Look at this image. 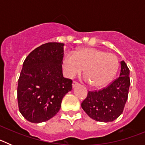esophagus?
<instances>
[{"label":"esophagus","instance_id":"obj_1","mask_svg":"<svg viewBox=\"0 0 145 145\" xmlns=\"http://www.w3.org/2000/svg\"><path fill=\"white\" fill-rule=\"evenodd\" d=\"M78 82H76V81H73V82H72V87H73V88H74V87H75V86H78Z\"/></svg>","mask_w":145,"mask_h":145}]
</instances>
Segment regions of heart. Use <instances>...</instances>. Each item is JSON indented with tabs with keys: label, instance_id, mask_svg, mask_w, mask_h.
I'll list each match as a JSON object with an SVG mask.
<instances>
[{
	"label": "heart",
	"instance_id": "heart-1",
	"mask_svg": "<svg viewBox=\"0 0 145 145\" xmlns=\"http://www.w3.org/2000/svg\"><path fill=\"white\" fill-rule=\"evenodd\" d=\"M119 61L112 53L85 47L72 54H67L63 59V70L68 78H74L84 69L86 80L96 88L103 87L112 80L118 71Z\"/></svg>",
	"mask_w": 145,
	"mask_h": 145
}]
</instances>
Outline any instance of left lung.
<instances>
[{
  "mask_svg": "<svg viewBox=\"0 0 145 145\" xmlns=\"http://www.w3.org/2000/svg\"><path fill=\"white\" fill-rule=\"evenodd\" d=\"M129 69L120 61V76L105 88L88 91L81 107L91 118L99 122H112L122 114L130 86Z\"/></svg>",
  "mask_w": 145,
  "mask_h": 145,
  "instance_id": "1",
  "label": "left lung"
}]
</instances>
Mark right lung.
<instances>
[{
	"mask_svg": "<svg viewBox=\"0 0 145 145\" xmlns=\"http://www.w3.org/2000/svg\"><path fill=\"white\" fill-rule=\"evenodd\" d=\"M64 44L47 43L29 54L18 80L19 110L26 120L38 123L59 112L62 99L72 90L71 79L62 74Z\"/></svg>",
	"mask_w": 145,
	"mask_h": 145,
	"instance_id": "1",
	"label": "right lung"
}]
</instances>
